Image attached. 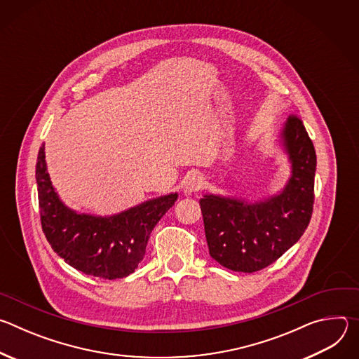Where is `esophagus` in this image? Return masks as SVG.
I'll return each instance as SVG.
<instances>
[{
	"label": "esophagus",
	"instance_id": "esophagus-1",
	"mask_svg": "<svg viewBox=\"0 0 359 359\" xmlns=\"http://www.w3.org/2000/svg\"><path fill=\"white\" fill-rule=\"evenodd\" d=\"M203 184H204L203 176H200V175H191V176H189V177L184 180V183H183V193L189 196V194H191V193H194V191H198V190L203 187Z\"/></svg>",
	"mask_w": 359,
	"mask_h": 359
}]
</instances>
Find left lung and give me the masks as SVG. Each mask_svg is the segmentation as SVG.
I'll list each match as a JSON object with an SVG mask.
<instances>
[{
	"instance_id": "left-lung-1",
	"label": "left lung",
	"mask_w": 359,
	"mask_h": 359,
	"mask_svg": "<svg viewBox=\"0 0 359 359\" xmlns=\"http://www.w3.org/2000/svg\"><path fill=\"white\" fill-rule=\"evenodd\" d=\"M277 142L291 170L278 191L255 200L213 193L200 198L209 252L229 270L254 273L270 266L301 238L311 220L314 144L297 116L287 119Z\"/></svg>"
}]
</instances>
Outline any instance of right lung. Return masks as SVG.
Returning <instances> with one entry per match:
<instances>
[{
	"mask_svg": "<svg viewBox=\"0 0 359 359\" xmlns=\"http://www.w3.org/2000/svg\"><path fill=\"white\" fill-rule=\"evenodd\" d=\"M35 179L41 224L50 247L71 267L105 280L128 277L137 269L153 227L177 200V193H169L111 216L79 213L67 206L50 182L43 144Z\"/></svg>",
	"mask_w": 359,
	"mask_h": 359,
	"instance_id": "add662e5",
	"label": "right lung"
}]
</instances>
